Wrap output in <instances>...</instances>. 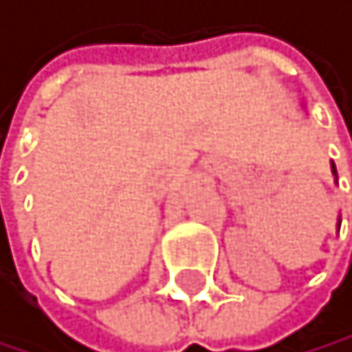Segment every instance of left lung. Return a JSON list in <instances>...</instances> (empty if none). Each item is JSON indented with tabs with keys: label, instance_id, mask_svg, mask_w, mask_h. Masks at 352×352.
I'll return each instance as SVG.
<instances>
[{
	"label": "left lung",
	"instance_id": "left-lung-1",
	"mask_svg": "<svg viewBox=\"0 0 352 352\" xmlns=\"http://www.w3.org/2000/svg\"><path fill=\"white\" fill-rule=\"evenodd\" d=\"M333 175H335V177H337V170H335V164H333Z\"/></svg>",
	"mask_w": 352,
	"mask_h": 352
}]
</instances>
